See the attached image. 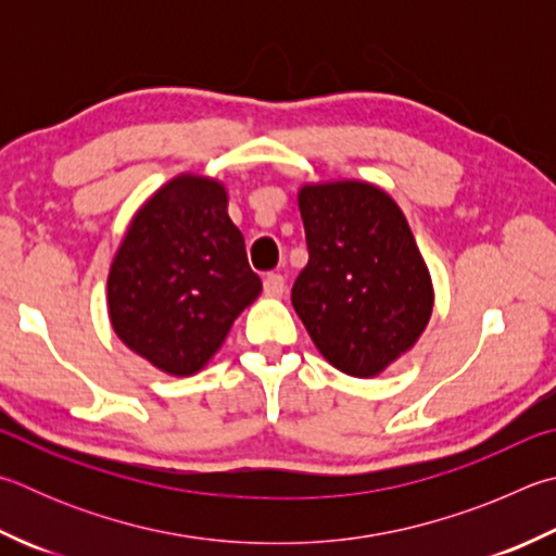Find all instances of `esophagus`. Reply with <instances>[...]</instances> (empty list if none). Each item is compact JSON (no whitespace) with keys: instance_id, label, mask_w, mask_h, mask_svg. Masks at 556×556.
<instances>
[{"instance_id":"34e87169","label":"esophagus","mask_w":556,"mask_h":556,"mask_svg":"<svg viewBox=\"0 0 556 556\" xmlns=\"http://www.w3.org/2000/svg\"><path fill=\"white\" fill-rule=\"evenodd\" d=\"M287 289V279L279 275V271H269V275L265 277V291L269 296H281L285 294Z\"/></svg>"}]
</instances>
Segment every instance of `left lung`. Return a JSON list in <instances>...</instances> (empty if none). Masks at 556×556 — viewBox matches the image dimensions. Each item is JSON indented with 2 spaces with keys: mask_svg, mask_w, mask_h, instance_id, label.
<instances>
[{
  "mask_svg": "<svg viewBox=\"0 0 556 556\" xmlns=\"http://www.w3.org/2000/svg\"><path fill=\"white\" fill-rule=\"evenodd\" d=\"M308 265L291 304L332 367L375 377L426 328L432 285L406 216L387 191L362 181L299 194Z\"/></svg>",
  "mask_w": 556,
  "mask_h": 556,
  "instance_id": "1",
  "label": "left lung"
}]
</instances>
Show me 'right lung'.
Instances as JSON below:
<instances>
[{
  "mask_svg": "<svg viewBox=\"0 0 556 556\" xmlns=\"http://www.w3.org/2000/svg\"><path fill=\"white\" fill-rule=\"evenodd\" d=\"M224 187L177 177L138 211L109 271L116 336L167 375H194L260 296Z\"/></svg>",
  "mask_w": 556,
  "mask_h": 556,
  "instance_id": "obj_1",
  "label": "right lung"
}]
</instances>
